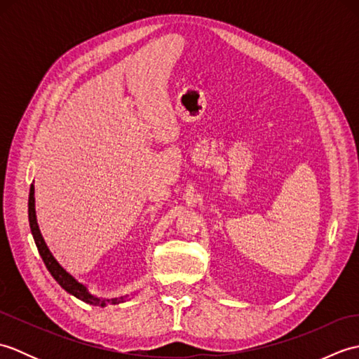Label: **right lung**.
I'll use <instances>...</instances> for the list:
<instances>
[{
	"label": "right lung",
	"instance_id": "1",
	"mask_svg": "<svg viewBox=\"0 0 359 359\" xmlns=\"http://www.w3.org/2000/svg\"><path fill=\"white\" fill-rule=\"evenodd\" d=\"M29 225H30V231H32L35 245L38 248V253H40L43 262L46 265V269L49 270L52 274V278L55 279L62 288H65L67 293L77 297V299L90 304V306H97V307H106V306H116V304H120L128 299L126 296H118V297H100L95 296L94 293L89 292V288L80 282L77 278L72 276V274L67 271L65 266L60 264L55 257H53L52 251L49 250L48 243H46L43 234L40 231V226H38L36 222V211H35V187L34 184L30 185V191H29Z\"/></svg>",
	"mask_w": 359,
	"mask_h": 359
}]
</instances>
